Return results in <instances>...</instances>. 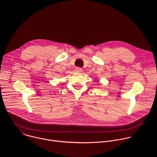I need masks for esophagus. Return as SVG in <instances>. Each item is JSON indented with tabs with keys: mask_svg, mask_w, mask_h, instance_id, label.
I'll list each match as a JSON object with an SVG mask.
<instances>
[{
	"mask_svg": "<svg viewBox=\"0 0 157 157\" xmlns=\"http://www.w3.org/2000/svg\"><path fill=\"white\" fill-rule=\"evenodd\" d=\"M75 71L77 73H81L82 71V69L81 68H79V67H76L75 68Z\"/></svg>",
	"mask_w": 157,
	"mask_h": 157,
	"instance_id": "1",
	"label": "esophagus"
}]
</instances>
